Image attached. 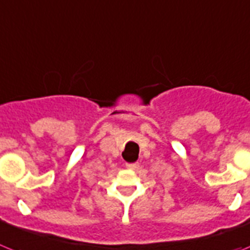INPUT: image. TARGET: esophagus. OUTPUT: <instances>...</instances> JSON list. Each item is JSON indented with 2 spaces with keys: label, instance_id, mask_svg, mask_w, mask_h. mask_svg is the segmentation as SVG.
Here are the masks:
<instances>
[{
  "label": "esophagus",
  "instance_id": "34e87169",
  "mask_svg": "<svg viewBox=\"0 0 250 250\" xmlns=\"http://www.w3.org/2000/svg\"><path fill=\"white\" fill-rule=\"evenodd\" d=\"M125 166H127L128 168H131V170H134V168H137L138 167V162H136V164H127Z\"/></svg>",
  "mask_w": 250,
  "mask_h": 250
}]
</instances>
